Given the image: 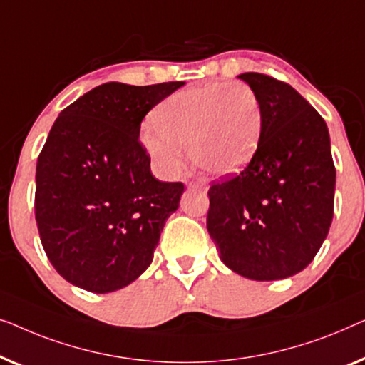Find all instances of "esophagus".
I'll list each match as a JSON object with an SVG mask.
<instances>
[{
  "mask_svg": "<svg viewBox=\"0 0 365 365\" xmlns=\"http://www.w3.org/2000/svg\"><path fill=\"white\" fill-rule=\"evenodd\" d=\"M188 187H190V188H198V190H208V185H207V182H203V180H198V182H190V183H188Z\"/></svg>",
  "mask_w": 365,
  "mask_h": 365,
  "instance_id": "1",
  "label": "esophagus"
}]
</instances>
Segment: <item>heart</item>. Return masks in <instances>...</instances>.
<instances>
[{
	"instance_id": "obj_1",
	"label": "heart",
	"mask_w": 365,
	"mask_h": 365,
	"mask_svg": "<svg viewBox=\"0 0 365 365\" xmlns=\"http://www.w3.org/2000/svg\"><path fill=\"white\" fill-rule=\"evenodd\" d=\"M157 127H147L142 143L163 177H177L188 147L195 165L217 177L233 175L253 160L263 133V107L241 82H213L180 91L162 102Z\"/></svg>"
}]
</instances>
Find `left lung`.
<instances>
[{
	"instance_id": "left-lung-1",
	"label": "left lung",
	"mask_w": 365,
	"mask_h": 365,
	"mask_svg": "<svg viewBox=\"0 0 365 365\" xmlns=\"http://www.w3.org/2000/svg\"><path fill=\"white\" fill-rule=\"evenodd\" d=\"M261 101L263 133L243 172L208 190L207 228L220 259L240 276L274 281L314 259L334 215L329 130L289 84L245 73Z\"/></svg>"
}]
</instances>
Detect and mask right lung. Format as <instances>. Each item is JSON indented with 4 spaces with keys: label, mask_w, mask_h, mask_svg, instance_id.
I'll use <instances>...</instances> for the list:
<instances>
[{
    "label": "right lung",
    "mask_w": 365,
    "mask_h": 365,
    "mask_svg": "<svg viewBox=\"0 0 365 365\" xmlns=\"http://www.w3.org/2000/svg\"><path fill=\"white\" fill-rule=\"evenodd\" d=\"M183 84L107 82L56 119L36 165L34 210L46 255L71 284L104 294L150 266L183 183L152 175L138 135L147 112Z\"/></svg>",
    "instance_id": "obj_1"
}]
</instances>
